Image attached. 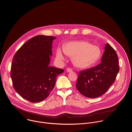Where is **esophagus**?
Returning a JSON list of instances; mask_svg holds the SVG:
<instances>
[{
  "label": "esophagus",
  "mask_w": 132,
  "mask_h": 132,
  "mask_svg": "<svg viewBox=\"0 0 132 132\" xmlns=\"http://www.w3.org/2000/svg\"><path fill=\"white\" fill-rule=\"evenodd\" d=\"M66 71L68 72H72V69L70 68H68L67 69H66Z\"/></svg>",
  "instance_id": "obj_1"
}]
</instances>
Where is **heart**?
Returning <instances> with one entry per match:
<instances>
[{
    "label": "heart",
    "instance_id": "1",
    "mask_svg": "<svg viewBox=\"0 0 132 132\" xmlns=\"http://www.w3.org/2000/svg\"><path fill=\"white\" fill-rule=\"evenodd\" d=\"M72 56L73 64L80 68H88L95 65L99 60L101 51L96 45L84 40L72 41L67 43L64 49L57 48L56 58L58 61L65 59V55Z\"/></svg>",
    "mask_w": 132,
    "mask_h": 132
}]
</instances>
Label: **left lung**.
I'll use <instances>...</instances> for the list:
<instances>
[{"mask_svg": "<svg viewBox=\"0 0 132 132\" xmlns=\"http://www.w3.org/2000/svg\"><path fill=\"white\" fill-rule=\"evenodd\" d=\"M104 49L100 64L79 72L76 87L86 97L94 98L103 95L115 82L119 71L115 50L109 43Z\"/></svg>", "mask_w": 132, "mask_h": 132, "instance_id": "1", "label": "left lung"}]
</instances>
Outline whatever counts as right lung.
Wrapping results in <instances>:
<instances>
[{"mask_svg":"<svg viewBox=\"0 0 132 132\" xmlns=\"http://www.w3.org/2000/svg\"><path fill=\"white\" fill-rule=\"evenodd\" d=\"M55 37L37 35L25 43L14 55L11 78L15 91L24 99L38 102L53 89L57 75L64 70L49 66Z\"/></svg>","mask_w":132,"mask_h":132,"instance_id":"right-lung-1","label":"right lung"}]
</instances>
